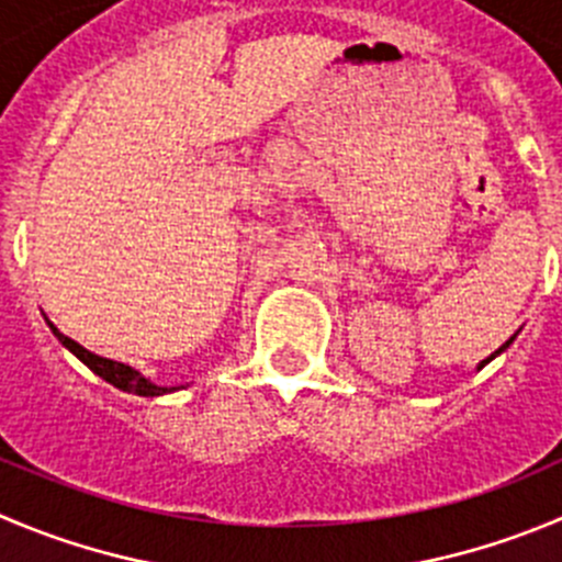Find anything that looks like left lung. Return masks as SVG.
<instances>
[{"mask_svg": "<svg viewBox=\"0 0 562 562\" xmlns=\"http://www.w3.org/2000/svg\"><path fill=\"white\" fill-rule=\"evenodd\" d=\"M507 345H510V341H505V345H502V347H499V350H505V347H507ZM499 350H496V352H499ZM496 352H491V356H488V358H485L483 364H488V361H491V358H494V356H496ZM483 364H480V367H483Z\"/></svg>", "mask_w": 562, "mask_h": 562, "instance_id": "left-lung-1", "label": "left lung"}]
</instances>
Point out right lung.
<instances>
[{"label": "right lung", "mask_w": 562, "mask_h": 562, "mask_svg": "<svg viewBox=\"0 0 562 562\" xmlns=\"http://www.w3.org/2000/svg\"><path fill=\"white\" fill-rule=\"evenodd\" d=\"M49 328L55 330V336H57V339H60L63 345H66L68 350H71L74 356H77L79 361H82V364L88 367V370H93L95 375H99V378H104L106 383H112V386H115V389H121V392L140 394V397H157V394H165V392H170V389H165V386H157V383L146 381V378H143L140 372H137V370H132V367H126V364H121V361H112V358L95 356V352L85 350L82 345H77V341H74V339H68V336H66V334H60V330H57L55 325H52V323H49Z\"/></svg>", "instance_id": "1"}]
</instances>
